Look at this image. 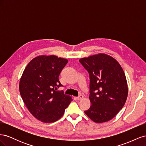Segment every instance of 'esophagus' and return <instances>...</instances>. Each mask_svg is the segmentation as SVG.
<instances>
[{"label": "esophagus", "mask_w": 146, "mask_h": 146, "mask_svg": "<svg viewBox=\"0 0 146 146\" xmlns=\"http://www.w3.org/2000/svg\"><path fill=\"white\" fill-rule=\"evenodd\" d=\"M83 99V95H80V96H79L78 97H77V99L79 100H82Z\"/></svg>", "instance_id": "esophagus-1"}]
</instances>
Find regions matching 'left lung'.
<instances>
[{"instance_id": "obj_1", "label": "left lung", "mask_w": 146, "mask_h": 146, "mask_svg": "<svg viewBox=\"0 0 146 146\" xmlns=\"http://www.w3.org/2000/svg\"><path fill=\"white\" fill-rule=\"evenodd\" d=\"M79 61L90 74L91 107L85 113L96 123L111 120L122 108L128 96L121 66L113 57L101 53Z\"/></svg>"}]
</instances>
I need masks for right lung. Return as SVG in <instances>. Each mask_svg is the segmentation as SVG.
Listing matches in <instances>:
<instances>
[{
	"instance_id": "obj_1",
	"label": "right lung",
	"mask_w": 146,
	"mask_h": 146,
	"mask_svg": "<svg viewBox=\"0 0 146 146\" xmlns=\"http://www.w3.org/2000/svg\"><path fill=\"white\" fill-rule=\"evenodd\" d=\"M68 60L55 55L35 57L26 66L19 80V92L29 111L39 121L51 123L63 116L72 97L56 91L58 77Z\"/></svg>"
}]
</instances>
